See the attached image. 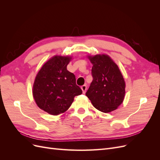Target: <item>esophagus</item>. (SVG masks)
<instances>
[{
  "instance_id": "34e87169",
  "label": "esophagus",
  "mask_w": 160,
  "mask_h": 160,
  "mask_svg": "<svg viewBox=\"0 0 160 160\" xmlns=\"http://www.w3.org/2000/svg\"><path fill=\"white\" fill-rule=\"evenodd\" d=\"M81 88L82 91H83V93H85V91H86V90H87V85H82Z\"/></svg>"
}]
</instances>
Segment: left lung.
Segmentation results:
<instances>
[{
	"mask_svg": "<svg viewBox=\"0 0 160 160\" xmlns=\"http://www.w3.org/2000/svg\"><path fill=\"white\" fill-rule=\"evenodd\" d=\"M89 59L93 64V81L85 95L97 109L111 112L124 99L125 84L123 75L108 55H97Z\"/></svg>",
	"mask_w": 160,
	"mask_h": 160,
	"instance_id": "8db88e82",
	"label": "left lung"
}]
</instances>
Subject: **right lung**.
<instances>
[{
  "mask_svg": "<svg viewBox=\"0 0 160 160\" xmlns=\"http://www.w3.org/2000/svg\"><path fill=\"white\" fill-rule=\"evenodd\" d=\"M69 57L55 56L43 65L34 82L32 94L38 108L57 115L64 113L82 93L75 76L67 69Z\"/></svg>",
  "mask_w": 160,
  "mask_h": 160,
  "instance_id": "1",
  "label": "right lung"
}]
</instances>
